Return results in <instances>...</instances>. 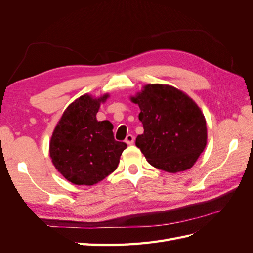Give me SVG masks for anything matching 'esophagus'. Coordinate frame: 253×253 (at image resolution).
Listing matches in <instances>:
<instances>
[{
    "instance_id": "34e87169",
    "label": "esophagus",
    "mask_w": 253,
    "mask_h": 253,
    "mask_svg": "<svg viewBox=\"0 0 253 253\" xmlns=\"http://www.w3.org/2000/svg\"><path fill=\"white\" fill-rule=\"evenodd\" d=\"M126 142L127 144H133V143H134V136L131 135V134H128V135L126 137Z\"/></svg>"
}]
</instances>
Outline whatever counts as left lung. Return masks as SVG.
<instances>
[{
    "instance_id": "left-lung-1",
    "label": "left lung",
    "mask_w": 253,
    "mask_h": 253,
    "mask_svg": "<svg viewBox=\"0 0 253 253\" xmlns=\"http://www.w3.org/2000/svg\"><path fill=\"white\" fill-rule=\"evenodd\" d=\"M131 100L143 125L136 145L149 164L170 173L192 168L207 144L206 119L192 99L171 85L148 84Z\"/></svg>"
}]
</instances>
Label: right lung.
Masks as SVG:
<instances>
[{"mask_svg":"<svg viewBox=\"0 0 253 253\" xmlns=\"http://www.w3.org/2000/svg\"><path fill=\"white\" fill-rule=\"evenodd\" d=\"M83 95L67 106L52 133L49 155L56 169L75 185L93 186L116 170L126 143L116 141L109 120L98 121L108 99Z\"/></svg>","mask_w":253,"mask_h":253,"instance_id":"add662e5","label":"right lung"}]
</instances>
